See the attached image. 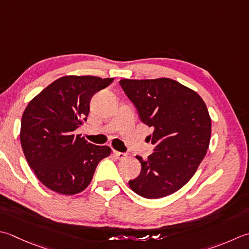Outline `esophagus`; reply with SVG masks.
Listing matches in <instances>:
<instances>
[{"instance_id":"1","label":"esophagus","mask_w":249,"mask_h":249,"mask_svg":"<svg viewBox=\"0 0 249 249\" xmlns=\"http://www.w3.org/2000/svg\"><path fill=\"white\" fill-rule=\"evenodd\" d=\"M113 154H114L115 157L118 158L119 160H124L126 157H127V154L123 153V152H119V151H113Z\"/></svg>"}]
</instances>
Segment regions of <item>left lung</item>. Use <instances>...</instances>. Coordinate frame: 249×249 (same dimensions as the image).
Returning <instances> with one entry per match:
<instances>
[{
    "mask_svg": "<svg viewBox=\"0 0 249 249\" xmlns=\"http://www.w3.org/2000/svg\"><path fill=\"white\" fill-rule=\"evenodd\" d=\"M142 123L153 129L149 141L154 152L141 163L130 189L145 198H160L178 191L196 174L205 158L212 121L196 91L166 77L120 81Z\"/></svg>",
    "mask_w": 249,
    "mask_h": 249,
    "instance_id": "obj_1",
    "label": "left lung"
}]
</instances>
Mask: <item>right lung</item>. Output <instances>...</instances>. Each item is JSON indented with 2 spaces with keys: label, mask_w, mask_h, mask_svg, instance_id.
<instances>
[{
  "label": "right lung",
  "mask_w": 249,
  "mask_h": 249,
  "mask_svg": "<svg viewBox=\"0 0 249 249\" xmlns=\"http://www.w3.org/2000/svg\"><path fill=\"white\" fill-rule=\"evenodd\" d=\"M113 79L68 75L53 82L29 102L21 119L20 142L29 166L52 191L73 196L86 189L107 145L89 143L74 130L87 120L89 102Z\"/></svg>",
  "instance_id": "add662e5"
}]
</instances>
